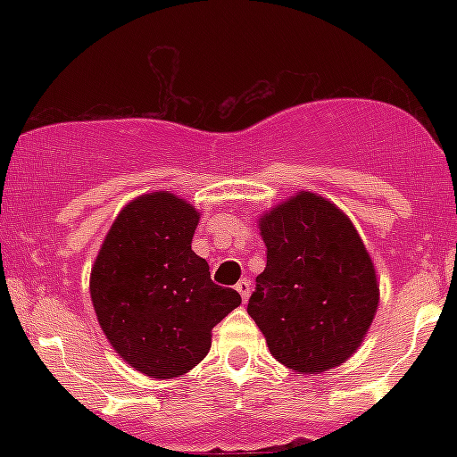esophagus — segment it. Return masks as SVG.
<instances>
[{
    "label": "esophagus",
    "instance_id": "obj_1",
    "mask_svg": "<svg viewBox=\"0 0 457 457\" xmlns=\"http://www.w3.org/2000/svg\"><path fill=\"white\" fill-rule=\"evenodd\" d=\"M236 290H238V295L243 296V301H246L251 295V281L249 279H240L238 283H236Z\"/></svg>",
    "mask_w": 457,
    "mask_h": 457
}]
</instances>
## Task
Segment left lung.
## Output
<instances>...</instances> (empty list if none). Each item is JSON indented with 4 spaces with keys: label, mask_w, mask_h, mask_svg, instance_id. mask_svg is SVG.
<instances>
[{
    "label": "left lung",
    "mask_w": 457,
    "mask_h": 457,
    "mask_svg": "<svg viewBox=\"0 0 457 457\" xmlns=\"http://www.w3.org/2000/svg\"><path fill=\"white\" fill-rule=\"evenodd\" d=\"M266 269L246 312L279 363L303 374L342 365L378 309L376 269L353 221L301 191L260 217Z\"/></svg>",
    "instance_id": "1"
}]
</instances>
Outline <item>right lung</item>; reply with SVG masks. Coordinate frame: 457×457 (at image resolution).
I'll list each match as a JSON object with an SVG mask.
<instances>
[{
  "label": "right lung",
  "instance_id": "obj_1",
  "mask_svg": "<svg viewBox=\"0 0 457 457\" xmlns=\"http://www.w3.org/2000/svg\"><path fill=\"white\" fill-rule=\"evenodd\" d=\"M199 212L170 191L139 195L120 211L92 266L90 296L109 344L150 378L193 370L212 328L240 295L211 279L191 249Z\"/></svg>",
  "mask_w": 457,
  "mask_h": 457
}]
</instances>
